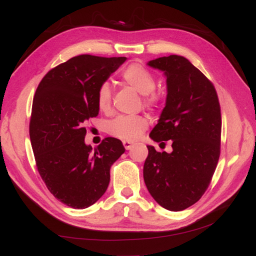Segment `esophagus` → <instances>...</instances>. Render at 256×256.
Wrapping results in <instances>:
<instances>
[{
  "mask_svg": "<svg viewBox=\"0 0 256 256\" xmlns=\"http://www.w3.org/2000/svg\"><path fill=\"white\" fill-rule=\"evenodd\" d=\"M122 145L128 150H131V147L134 146V143L130 142V141H122Z\"/></svg>",
  "mask_w": 256,
  "mask_h": 256,
  "instance_id": "34e87169",
  "label": "esophagus"
}]
</instances>
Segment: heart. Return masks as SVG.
<instances>
[{
  "label": "heart",
  "instance_id": "1",
  "mask_svg": "<svg viewBox=\"0 0 256 256\" xmlns=\"http://www.w3.org/2000/svg\"><path fill=\"white\" fill-rule=\"evenodd\" d=\"M122 79L138 92L145 95L146 104L154 106L158 102L154 92L156 80L146 68L138 64H131L124 69ZM97 106L102 112H108L111 106V88L109 83H102L97 92ZM148 126V120L144 116L120 115L108 124V132L122 140H136Z\"/></svg>",
  "mask_w": 256,
  "mask_h": 256
}]
</instances>
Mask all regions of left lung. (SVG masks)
<instances>
[{"instance_id":"left-lung-1","label":"left lung","mask_w":256,"mask_h":256,"mask_svg":"<svg viewBox=\"0 0 256 256\" xmlns=\"http://www.w3.org/2000/svg\"><path fill=\"white\" fill-rule=\"evenodd\" d=\"M166 78V106L150 136L172 141V152L147 145L143 177L150 196L164 208L180 212L202 198L220 156L221 111L214 84L180 56L150 60Z\"/></svg>"}]
</instances>
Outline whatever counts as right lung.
<instances>
[{
    "label": "right lung",
    "instance_id": "1",
    "mask_svg": "<svg viewBox=\"0 0 256 256\" xmlns=\"http://www.w3.org/2000/svg\"><path fill=\"white\" fill-rule=\"evenodd\" d=\"M126 60L82 54L51 69L36 90L30 122L36 166L54 198L72 208H88L104 194L110 168L125 152L115 138L92 150L84 125L99 113L100 85Z\"/></svg>",
    "mask_w": 256,
    "mask_h": 256
}]
</instances>
